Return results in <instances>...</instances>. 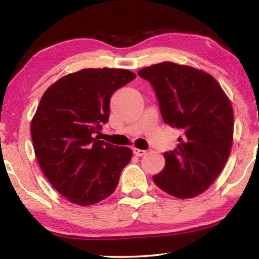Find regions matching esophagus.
Masks as SVG:
<instances>
[{
	"label": "esophagus",
	"instance_id": "esophagus-1",
	"mask_svg": "<svg viewBox=\"0 0 259 259\" xmlns=\"http://www.w3.org/2000/svg\"><path fill=\"white\" fill-rule=\"evenodd\" d=\"M133 151H134V153L136 156H138V157H142L144 155H146V150H141V149H138V148H136V147H134L133 148Z\"/></svg>",
	"mask_w": 259,
	"mask_h": 259
}]
</instances>
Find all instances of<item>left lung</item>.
<instances>
[{"label": "left lung", "instance_id": "1", "mask_svg": "<svg viewBox=\"0 0 259 259\" xmlns=\"http://www.w3.org/2000/svg\"><path fill=\"white\" fill-rule=\"evenodd\" d=\"M156 92L164 122L181 130L166 164L152 177L167 194L180 199L207 190L222 172L233 145L234 112L226 93L207 72L172 62L138 71Z\"/></svg>", "mask_w": 259, "mask_h": 259}]
</instances>
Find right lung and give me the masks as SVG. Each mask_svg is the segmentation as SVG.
<instances>
[{
  "mask_svg": "<svg viewBox=\"0 0 259 259\" xmlns=\"http://www.w3.org/2000/svg\"><path fill=\"white\" fill-rule=\"evenodd\" d=\"M135 78L124 69H83L42 96L31 122L33 147L47 179L70 202L95 205L117 188L133 150L96 134L109 120L111 96Z\"/></svg>",
  "mask_w": 259,
  "mask_h": 259,
  "instance_id": "right-lung-1",
  "label": "right lung"
}]
</instances>
